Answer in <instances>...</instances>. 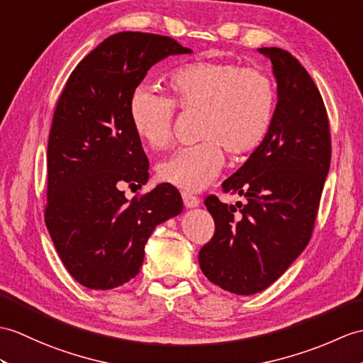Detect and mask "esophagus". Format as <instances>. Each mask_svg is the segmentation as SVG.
Returning <instances> with one entry per match:
<instances>
[{"instance_id":"obj_1","label":"esophagus","mask_w":363,"mask_h":363,"mask_svg":"<svg viewBox=\"0 0 363 363\" xmlns=\"http://www.w3.org/2000/svg\"><path fill=\"white\" fill-rule=\"evenodd\" d=\"M182 201H184V206L187 208H193V207H198L199 206V198L190 195V193H182Z\"/></svg>"}]
</instances>
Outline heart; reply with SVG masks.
<instances>
[{
    "label": "heart",
    "instance_id": "1",
    "mask_svg": "<svg viewBox=\"0 0 363 363\" xmlns=\"http://www.w3.org/2000/svg\"><path fill=\"white\" fill-rule=\"evenodd\" d=\"M172 97L140 86L130 99V119L138 136L151 148L173 140L176 106L201 111L196 145L181 148L157 168L164 182L187 191L206 189L224 165L223 148L246 156L263 143L272 128L277 94L272 80L254 67L232 62H195L176 67L167 79Z\"/></svg>",
    "mask_w": 363,
    "mask_h": 363
}]
</instances>
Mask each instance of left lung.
Wrapping results in <instances>:
<instances>
[{"mask_svg": "<svg viewBox=\"0 0 363 363\" xmlns=\"http://www.w3.org/2000/svg\"><path fill=\"white\" fill-rule=\"evenodd\" d=\"M258 52L271 58L277 80L272 128L223 182L246 204L237 202V209L206 198L215 233L199 250L202 274L237 296L264 291L305 250L331 162L330 122L314 80L288 50Z\"/></svg>", "mask_w": 363, "mask_h": 363, "instance_id": "obj_1", "label": "left lung"}]
</instances>
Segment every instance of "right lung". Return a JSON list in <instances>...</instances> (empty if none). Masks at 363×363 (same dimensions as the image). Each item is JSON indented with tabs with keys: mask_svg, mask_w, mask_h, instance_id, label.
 <instances>
[{
	"mask_svg": "<svg viewBox=\"0 0 363 363\" xmlns=\"http://www.w3.org/2000/svg\"><path fill=\"white\" fill-rule=\"evenodd\" d=\"M190 52L157 33H114L75 66L58 99L45 221L67 272L85 288L106 291L136 277L155 227L182 212L170 184L131 201L121 187H142L150 176L130 119L133 92L151 66Z\"/></svg>",
	"mask_w": 363,
	"mask_h": 363,
	"instance_id": "1",
	"label": "right lung"
}]
</instances>
